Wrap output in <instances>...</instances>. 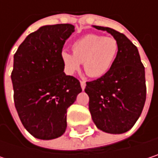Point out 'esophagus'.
<instances>
[{
  "instance_id": "34e87169",
  "label": "esophagus",
  "mask_w": 158,
  "mask_h": 158,
  "mask_svg": "<svg viewBox=\"0 0 158 158\" xmlns=\"http://www.w3.org/2000/svg\"><path fill=\"white\" fill-rule=\"evenodd\" d=\"M80 86H81V89L84 90V89H85V88H86V82H85V81H83V80H82V81H80Z\"/></svg>"
}]
</instances>
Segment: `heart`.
Returning a JSON list of instances; mask_svg holds the SVG:
<instances>
[{
  "label": "heart",
  "instance_id": "1",
  "mask_svg": "<svg viewBox=\"0 0 158 158\" xmlns=\"http://www.w3.org/2000/svg\"><path fill=\"white\" fill-rule=\"evenodd\" d=\"M118 54V43L113 37L87 35L72 44V53L63 51L61 60L69 74L79 70L83 63L86 73L90 77H102L112 67Z\"/></svg>",
  "mask_w": 158,
  "mask_h": 158
}]
</instances>
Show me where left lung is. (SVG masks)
<instances>
[{
    "instance_id": "8db88e82",
    "label": "left lung",
    "mask_w": 158,
    "mask_h": 158,
    "mask_svg": "<svg viewBox=\"0 0 158 158\" xmlns=\"http://www.w3.org/2000/svg\"><path fill=\"white\" fill-rule=\"evenodd\" d=\"M92 26L113 36L118 43V54L105 75L86 82L89 109L98 129L108 134H123L142 113L146 98L144 68L137 48L123 34L109 27Z\"/></svg>"
}]
</instances>
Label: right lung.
I'll list each match as a JSON object with an SVG mask.
<instances>
[{
    "label": "right lung",
    "instance_id": "obj_1",
    "mask_svg": "<svg viewBox=\"0 0 158 158\" xmlns=\"http://www.w3.org/2000/svg\"><path fill=\"white\" fill-rule=\"evenodd\" d=\"M75 32L69 23L41 26L26 36L14 56L11 75L17 113L35 138L51 140L67 128V110L82 91L80 83L64 72L66 40Z\"/></svg>",
    "mask_w": 158,
    "mask_h": 158
}]
</instances>
